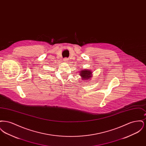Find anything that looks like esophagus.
<instances>
[{
  "label": "esophagus",
  "mask_w": 146,
  "mask_h": 146,
  "mask_svg": "<svg viewBox=\"0 0 146 146\" xmlns=\"http://www.w3.org/2000/svg\"><path fill=\"white\" fill-rule=\"evenodd\" d=\"M68 59L67 58H64L63 59V61H64L65 62H67V61H68Z\"/></svg>",
  "instance_id": "1"
}]
</instances>
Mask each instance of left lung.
Here are the masks:
<instances>
[{
  "instance_id": "left-lung-1",
  "label": "left lung",
  "mask_w": 146,
  "mask_h": 146,
  "mask_svg": "<svg viewBox=\"0 0 146 146\" xmlns=\"http://www.w3.org/2000/svg\"><path fill=\"white\" fill-rule=\"evenodd\" d=\"M92 72L89 70H82L79 72V76L81 77L82 80L84 82L89 80L92 76Z\"/></svg>"
}]
</instances>
